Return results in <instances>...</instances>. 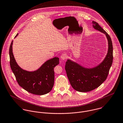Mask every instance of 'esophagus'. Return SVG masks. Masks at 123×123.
<instances>
[{
  "instance_id": "1",
  "label": "esophagus",
  "mask_w": 123,
  "mask_h": 123,
  "mask_svg": "<svg viewBox=\"0 0 123 123\" xmlns=\"http://www.w3.org/2000/svg\"><path fill=\"white\" fill-rule=\"evenodd\" d=\"M61 58L62 60H65V59H66L67 58V55L65 54H63L61 56Z\"/></svg>"
}]
</instances>
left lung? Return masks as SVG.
Returning a JSON list of instances; mask_svg holds the SVG:
<instances>
[{"label": "left lung", "mask_w": 123, "mask_h": 123, "mask_svg": "<svg viewBox=\"0 0 123 123\" xmlns=\"http://www.w3.org/2000/svg\"><path fill=\"white\" fill-rule=\"evenodd\" d=\"M92 24L95 30L106 35L108 52L102 62L92 68L84 67L70 59L67 60L65 70L68 78L73 88L80 92H89L101 85L107 78L113 62V45L110 36L97 22L92 21Z\"/></svg>", "instance_id": "8db88e82"}]
</instances>
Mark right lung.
<instances>
[{"label": "right lung", "mask_w": 123, "mask_h": 123, "mask_svg": "<svg viewBox=\"0 0 123 123\" xmlns=\"http://www.w3.org/2000/svg\"><path fill=\"white\" fill-rule=\"evenodd\" d=\"M12 44L13 41L9 48L10 64L18 84L34 94L41 95L49 92L54 85V68L59 64V58L55 57L46 61L37 69L27 71L22 69L16 62L12 53Z\"/></svg>", "instance_id": "add662e5"}]
</instances>
